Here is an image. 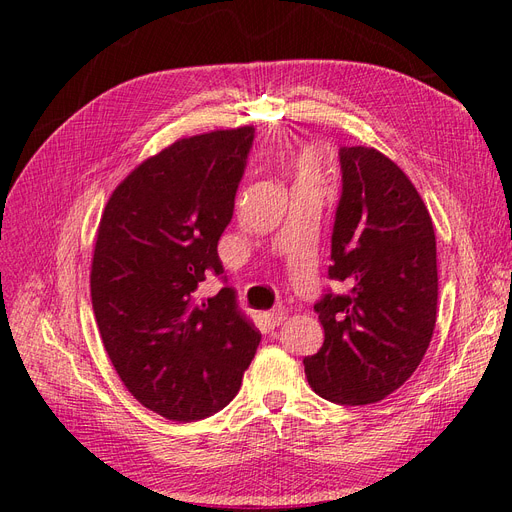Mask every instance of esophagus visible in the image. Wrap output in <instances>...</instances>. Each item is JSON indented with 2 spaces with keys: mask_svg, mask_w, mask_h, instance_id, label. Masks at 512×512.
Instances as JSON below:
<instances>
[{
  "mask_svg": "<svg viewBox=\"0 0 512 512\" xmlns=\"http://www.w3.org/2000/svg\"><path fill=\"white\" fill-rule=\"evenodd\" d=\"M267 320H269L271 327H280V324L286 320V312L282 307L271 309V312H267Z\"/></svg>",
  "mask_w": 512,
  "mask_h": 512,
  "instance_id": "esophagus-1",
  "label": "esophagus"
}]
</instances>
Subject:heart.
Segmentation results:
<instances>
[{"label": "heart", "mask_w": 512, "mask_h": 512, "mask_svg": "<svg viewBox=\"0 0 512 512\" xmlns=\"http://www.w3.org/2000/svg\"><path fill=\"white\" fill-rule=\"evenodd\" d=\"M294 181H320V164L312 151L301 149L290 162Z\"/></svg>", "instance_id": "1"}]
</instances>
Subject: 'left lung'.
<instances>
[{"label":"left lung","mask_w":512,"mask_h":512,"mask_svg":"<svg viewBox=\"0 0 512 512\" xmlns=\"http://www.w3.org/2000/svg\"><path fill=\"white\" fill-rule=\"evenodd\" d=\"M329 277L348 292L314 305L322 348L303 361L312 389L342 406L397 391L429 348L438 314L436 232L408 175L374 147H342Z\"/></svg>","instance_id":"left-lung-1"}]
</instances>
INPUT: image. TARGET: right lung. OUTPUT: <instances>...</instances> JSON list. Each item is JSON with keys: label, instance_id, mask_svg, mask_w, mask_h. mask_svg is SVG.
I'll return each mask as SVG.
<instances>
[{"label": "right lung", "instance_id": "1", "mask_svg": "<svg viewBox=\"0 0 512 512\" xmlns=\"http://www.w3.org/2000/svg\"><path fill=\"white\" fill-rule=\"evenodd\" d=\"M254 126L179 138L138 164L102 211L91 305L104 350L134 399L170 421H198L237 395L260 333L220 275L218 241Z\"/></svg>", "mask_w": 512, "mask_h": 512}]
</instances>
